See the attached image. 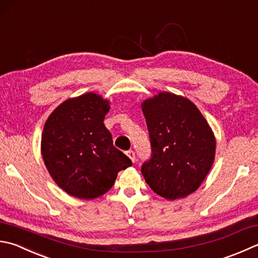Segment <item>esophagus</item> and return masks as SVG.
<instances>
[{
    "mask_svg": "<svg viewBox=\"0 0 258 258\" xmlns=\"http://www.w3.org/2000/svg\"><path fill=\"white\" fill-rule=\"evenodd\" d=\"M125 154H127V156L131 159V160H133V162L135 163V159H136V155H135V152H134V150H128V152L127 153H125Z\"/></svg>",
    "mask_w": 258,
    "mask_h": 258,
    "instance_id": "esophagus-1",
    "label": "esophagus"
}]
</instances>
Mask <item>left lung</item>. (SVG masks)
<instances>
[{"instance_id": "1", "label": "left lung", "mask_w": 258, "mask_h": 258, "mask_svg": "<svg viewBox=\"0 0 258 258\" xmlns=\"http://www.w3.org/2000/svg\"><path fill=\"white\" fill-rule=\"evenodd\" d=\"M152 155L142 165L146 183L175 200L193 193L210 171L216 139L191 101L162 92L143 103Z\"/></svg>"}]
</instances>
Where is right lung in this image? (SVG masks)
<instances>
[{
	"label": "right lung",
	"instance_id": "add662e5",
	"mask_svg": "<svg viewBox=\"0 0 258 258\" xmlns=\"http://www.w3.org/2000/svg\"><path fill=\"white\" fill-rule=\"evenodd\" d=\"M108 101L87 93L61 103L42 131L43 162L58 186L79 199L98 198L112 187L116 175L133 165L113 146L103 123Z\"/></svg>",
	"mask_w": 258,
	"mask_h": 258
}]
</instances>
